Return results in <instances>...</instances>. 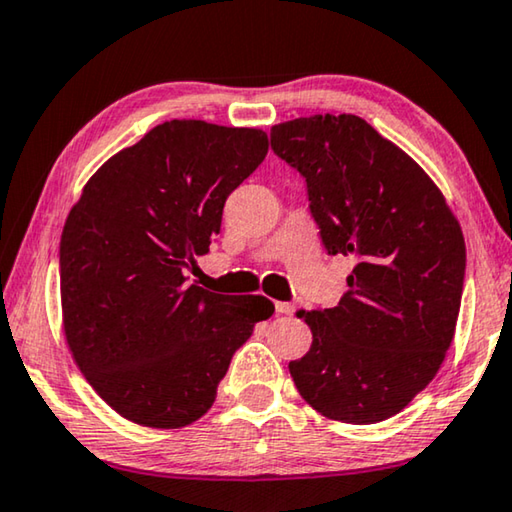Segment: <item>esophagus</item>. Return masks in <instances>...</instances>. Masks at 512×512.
I'll use <instances>...</instances> for the list:
<instances>
[{
  "label": "esophagus",
  "mask_w": 512,
  "mask_h": 512,
  "mask_svg": "<svg viewBox=\"0 0 512 512\" xmlns=\"http://www.w3.org/2000/svg\"><path fill=\"white\" fill-rule=\"evenodd\" d=\"M276 312H278V315H294L296 305L287 303V301H276Z\"/></svg>",
  "instance_id": "esophagus-1"
}]
</instances>
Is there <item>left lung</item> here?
<instances>
[{
  "instance_id": "8db88e82",
  "label": "left lung",
  "mask_w": 512,
  "mask_h": 512,
  "mask_svg": "<svg viewBox=\"0 0 512 512\" xmlns=\"http://www.w3.org/2000/svg\"><path fill=\"white\" fill-rule=\"evenodd\" d=\"M271 149L303 177L326 253L354 259L335 308L299 312L312 345L289 363L294 384L333 421H386L453 342L467 269L460 223L421 165L356 114L285 121Z\"/></svg>"
}]
</instances>
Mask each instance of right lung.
Listing matches in <instances>:
<instances>
[{
    "mask_svg": "<svg viewBox=\"0 0 512 512\" xmlns=\"http://www.w3.org/2000/svg\"><path fill=\"white\" fill-rule=\"evenodd\" d=\"M269 137L197 119L165 121L87 181L59 243L64 331L94 391L144 427L207 414L236 349L273 315L264 296L188 285L225 200Z\"/></svg>",
    "mask_w": 512,
    "mask_h": 512,
    "instance_id": "add662e5",
    "label": "right lung"
}]
</instances>
